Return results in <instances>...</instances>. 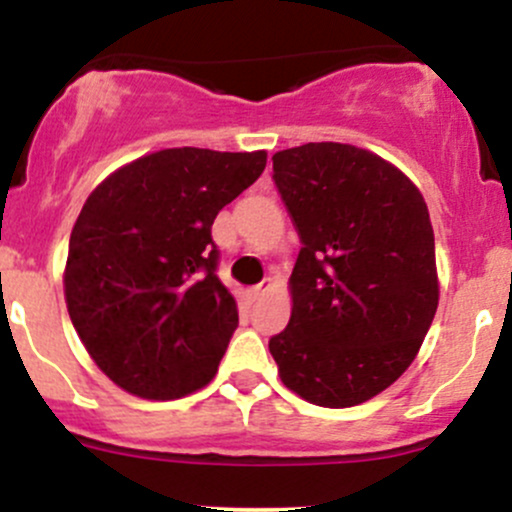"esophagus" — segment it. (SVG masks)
Wrapping results in <instances>:
<instances>
[{"label": "esophagus", "instance_id": "esophagus-1", "mask_svg": "<svg viewBox=\"0 0 512 512\" xmlns=\"http://www.w3.org/2000/svg\"><path fill=\"white\" fill-rule=\"evenodd\" d=\"M270 287H272V280H262V282H260V285H255V287H252V289H250V297H252V299L262 297V294H265V292H267V289H270Z\"/></svg>", "mask_w": 512, "mask_h": 512}]
</instances>
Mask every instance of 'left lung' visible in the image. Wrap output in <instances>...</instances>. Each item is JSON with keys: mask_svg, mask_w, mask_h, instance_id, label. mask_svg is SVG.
Wrapping results in <instances>:
<instances>
[{"mask_svg": "<svg viewBox=\"0 0 512 512\" xmlns=\"http://www.w3.org/2000/svg\"><path fill=\"white\" fill-rule=\"evenodd\" d=\"M272 180L302 242L292 317L270 339L282 384L327 409L364 404L409 369L438 307L423 195L347 143L275 153Z\"/></svg>", "mask_w": 512, "mask_h": 512, "instance_id": "8db88e82", "label": "left lung"}]
</instances>
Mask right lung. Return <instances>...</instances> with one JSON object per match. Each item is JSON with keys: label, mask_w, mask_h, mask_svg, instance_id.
<instances>
[{"label": "right lung", "mask_w": 512, "mask_h": 512, "mask_svg": "<svg viewBox=\"0 0 512 512\" xmlns=\"http://www.w3.org/2000/svg\"><path fill=\"white\" fill-rule=\"evenodd\" d=\"M265 151L165 148L108 175L71 230L64 294L98 369L143 399H180L218 371L237 304L218 277L215 218Z\"/></svg>", "instance_id": "right-lung-1"}]
</instances>
